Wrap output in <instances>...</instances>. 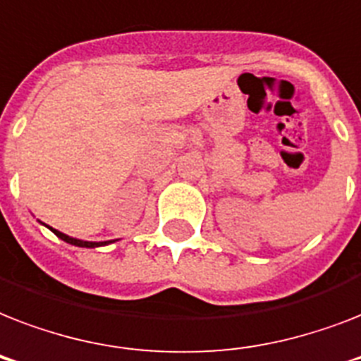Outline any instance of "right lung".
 Returning <instances> with one entry per match:
<instances>
[{"mask_svg": "<svg viewBox=\"0 0 361 361\" xmlns=\"http://www.w3.org/2000/svg\"><path fill=\"white\" fill-rule=\"evenodd\" d=\"M52 232L56 234L58 238H61L63 241H67V243H71V245H76V247H99V245H104L106 241H82V240H76V238H71L67 236V234H63V232L56 231V228H52Z\"/></svg>", "mask_w": 361, "mask_h": 361, "instance_id": "right-lung-1", "label": "right lung"}]
</instances>
